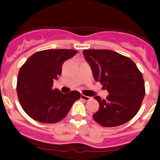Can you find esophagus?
Listing matches in <instances>:
<instances>
[{"instance_id": "obj_1", "label": "esophagus", "mask_w": 160, "mask_h": 160, "mask_svg": "<svg viewBox=\"0 0 160 160\" xmlns=\"http://www.w3.org/2000/svg\"><path fill=\"white\" fill-rule=\"evenodd\" d=\"M80 98H81V99L84 100V101H89V100L90 99V97L85 96V95H83V94H81V96H80Z\"/></svg>"}]
</instances>
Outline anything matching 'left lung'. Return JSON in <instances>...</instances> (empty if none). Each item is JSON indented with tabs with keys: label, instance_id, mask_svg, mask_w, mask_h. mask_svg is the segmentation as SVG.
I'll return each instance as SVG.
<instances>
[{
	"label": "left lung",
	"instance_id": "obj_1",
	"mask_svg": "<svg viewBox=\"0 0 160 160\" xmlns=\"http://www.w3.org/2000/svg\"><path fill=\"white\" fill-rule=\"evenodd\" d=\"M83 54L94 80L109 93L106 99L94 97L100 106L93 118L104 127L128 122L138 113L146 93L142 72L132 59L112 50L84 49Z\"/></svg>",
	"mask_w": 160,
	"mask_h": 160
}]
</instances>
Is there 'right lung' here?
<instances>
[{"label":"right lung","instance_id":"add662e5","mask_svg":"<svg viewBox=\"0 0 160 160\" xmlns=\"http://www.w3.org/2000/svg\"><path fill=\"white\" fill-rule=\"evenodd\" d=\"M77 50L46 49L31 56L20 68L17 93L23 110L29 117L42 123L59 122L67 116L80 93H67L53 89V81L62 73V66L77 54Z\"/></svg>","mask_w":160,"mask_h":160}]
</instances>
